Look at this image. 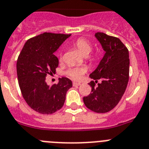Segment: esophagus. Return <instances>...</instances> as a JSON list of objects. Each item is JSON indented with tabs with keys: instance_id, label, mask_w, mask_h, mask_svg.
<instances>
[{
	"instance_id": "1",
	"label": "esophagus",
	"mask_w": 149,
	"mask_h": 149,
	"mask_svg": "<svg viewBox=\"0 0 149 149\" xmlns=\"http://www.w3.org/2000/svg\"><path fill=\"white\" fill-rule=\"evenodd\" d=\"M73 86H79V85H81V83H79V82H73Z\"/></svg>"
}]
</instances>
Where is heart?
Masks as SVG:
<instances>
[{
  "label": "heart",
  "instance_id": "heart-1",
  "mask_svg": "<svg viewBox=\"0 0 149 149\" xmlns=\"http://www.w3.org/2000/svg\"><path fill=\"white\" fill-rule=\"evenodd\" d=\"M74 45L77 49L79 51V52L83 55H88L89 52L91 50V45L90 42L88 40L85 38H79L76 40V42H74ZM87 68L85 67H71L69 70H67L66 72V74L70 78L75 80H79L82 79L84 73H86Z\"/></svg>",
  "mask_w": 149,
  "mask_h": 149
}]
</instances>
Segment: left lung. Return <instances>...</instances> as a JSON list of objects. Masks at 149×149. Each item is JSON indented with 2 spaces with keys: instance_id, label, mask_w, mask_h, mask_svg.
Here are the masks:
<instances>
[{
  "instance_id": "8db88e82",
  "label": "left lung",
  "mask_w": 149,
  "mask_h": 149,
  "mask_svg": "<svg viewBox=\"0 0 149 149\" xmlns=\"http://www.w3.org/2000/svg\"><path fill=\"white\" fill-rule=\"evenodd\" d=\"M105 52L97 67L90 74L94 80L89 85L91 92L84 97L87 108L98 113H105L117 105L125 94L129 80V52L117 37L97 32L94 34ZM101 79V84L94 88L95 82Z\"/></svg>"
}]
</instances>
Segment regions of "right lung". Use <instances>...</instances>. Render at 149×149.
Listing matches in <instances>:
<instances>
[{
  "instance_id": "add662e5",
  "label": "right lung",
  "mask_w": 149,
  "mask_h": 149,
  "mask_svg": "<svg viewBox=\"0 0 149 149\" xmlns=\"http://www.w3.org/2000/svg\"><path fill=\"white\" fill-rule=\"evenodd\" d=\"M71 34L43 33L24 43L16 64L19 88L24 100L32 109L41 114H52L59 110L66 94L73 83L67 77L58 83L46 84L47 75L55 72L58 59L54 52Z\"/></svg>"
}]
</instances>
